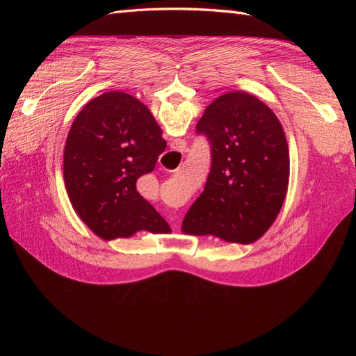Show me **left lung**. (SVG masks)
Wrapping results in <instances>:
<instances>
[{
	"label": "left lung",
	"instance_id": "obj_1",
	"mask_svg": "<svg viewBox=\"0 0 356 356\" xmlns=\"http://www.w3.org/2000/svg\"><path fill=\"white\" fill-rule=\"evenodd\" d=\"M196 132L208 138L211 170L182 220V233L248 245L270 229L289 181L288 143L275 113L246 92L218 96Z\"/></svg>",
	"mask_w": 356,
	"mask_h": 356
}]
</instances>
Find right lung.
<instances>
[{"label": "right lung", "instance_id": "1", "mask_svg": "<svg viewBox=\"0 0 356 356\" xmlns=\"http://www.w3.org/2000/svg\"><path fill=\"white\" fill-rule=\"evenodd\" d=\"M165 148L153 114L132 95L113 90L84 105L67 138L63 181L74 211L96 236L170 233L136 190L138 178L154 169Z\"/></svg>", "mask_w": 356, "mask_h": 356}]
</instances>
